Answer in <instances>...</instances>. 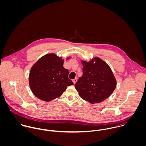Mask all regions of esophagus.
<instances>
[{
	"label": "esophagus",
	"mask_w": 146,
	"mask_h": 146,
	"mask_svg": "<svg viewBox=\"0 0 146 146\" xmlns=\"http://www.w3.org/2000/svg\"><path fill=\"white\" fill-rule=\"evenodd\" d=\"M77 79L76 78H75V79H74V80H72V82H73V83H74V84H75L76 83V82H77Z\"/></svg>",
	"instance_id": "esophagus-1"
}]
</instances>
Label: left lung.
I'll list each match as a JSON object with an SVG mask.
<instances>
[{"mask_svg": "<svg viewBox=\"0 0 146 146\" xmlns=\"http://www.w3.org/2000/svg\"><path fill=\"white\" fill-rule=\"evenodd\" d=\"M83 76L75 84L79 96L90 104L107 98L116 86V80L110 66L98 57L82 61Z\"/></svg>", "mask_w": 146, "mask_h": 146, "instance_id": "8db88e82", "label": "left lung"}]
</instances>
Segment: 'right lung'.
Listing matches in <instances>:
<instances>
[{"mask_svg": "<svg viewBox=\"0 0 146 146\" xmlns=\"http://www.w3.org/2000/svg\"><path fill=\"white\" fill-rule=\"evenodd\" d=\"M63 63L61 57L48 54L33 66L29 78V85L36 97L50 101L60 97L67 86L74 84L68 79L69 72L63 67Z\"/></svg>", "mask_w": 146, "mask_h": 146, "instance_id": "obj_1", "label": "right lung"}]
</instances>
